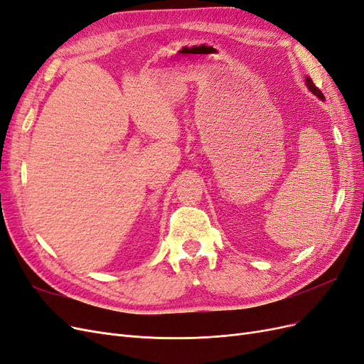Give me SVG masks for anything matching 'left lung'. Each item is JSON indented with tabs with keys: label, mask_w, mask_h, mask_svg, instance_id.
I'll return each instance as SVG.
<instances>
[{
	"label": "left lung",
	"mask_w": 364,
	"mask_h": 364,
	"mask_svg": "<svg viewBox=\"0 0 364 364\" xmlns=\"http://www.w3.org/2000/svg\"><path fill=\"white\" fill-rule=\"evenodd\" d=\"M306 86H308V90H310L313 94H316L318 98H321V100H325V97H323L322 91L318 90V87L313 83V80H311V79H308V77H306Z\"/></svg>",
	"instance_id": "1"
}]
</instances>
